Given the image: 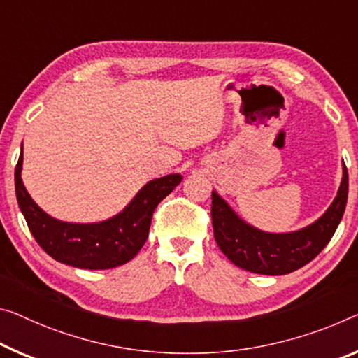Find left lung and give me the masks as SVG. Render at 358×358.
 <instances>
[{
  "mask_svg": "<svg viewBox=\"0 0 358 358\" xmlns=\"http://www.w3.org/2000/svg\"><path fill=\"white\" fill-rule=\"evenodd\" d=\"M349 176L343 180L331 206L306 229L291 234H266L241 221L216 192H213L211 219L216 243L230 262L262 275H285L310 262L336 232L348 203Z\"/></svg>",
  "mask_w": 358,
  "mask_h": 358,
  "instance_id": "left-lung-1",
  "label": "left lung"
}]
</instances>
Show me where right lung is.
I'll use <instances>...</instances> for the list:
<instances>
[{
	"label": "right lung",
	"instance_id": "add662e5",
	"mask_svg": "<svg viewBox=\"0 0 358 358\" xmlns=\"http://www.w3.org/2000/svg\"><path fill=\"white\" fill-rule=\"evenodd\" d=\"M22 162L20 153L14 176L15 195L31 235L56 261L90 271L113 268L133 259L145 243L158 203L182 180L180 174L150 180L115 217L97 224H71L48 216L31 200L20 178Z\"/></svg>",
	"mask_w": 358,
	"mask_h": 358
}]
</instances>
